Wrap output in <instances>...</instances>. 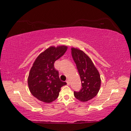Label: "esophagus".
Wrapping results in <instances>:
<instances>
[{"label": "esophagus", "mask_w": 131, "mask_h": 131, "mask_svg": "<svg viewBox=\"0 0 131 131\" xmlns=\"http://www.w3.org/2000/svg\"><path fill=\"white\" fill-rule=\"evenodd\" d=\"M66 83H67V84L68 85H70V81H69V80H66Z\"/></svg>", "instance_id": "34e87169"}]
</instances>
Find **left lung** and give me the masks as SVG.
<instances>
[{"label": "left lung", "instance_id": "8db88e82", "mask_svg": "<svg viewBox=\"0 0 131 131\" xmlns=\"http://www.w3.org/2000/svg\"><path fill=\"white\" fill-rule=\"evenodd\" d=\"M72 55L81 79L82 88L79 92L74 91V97L81 102H87L94 97L100 90V74L94 63L83 51L72 47Z\"/></svg>", "mask_w": 131, "mask_h": 131}]
</instances>
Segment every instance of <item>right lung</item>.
<instances>
[{"label": "right lung", "mask_w": 131, "mask_h": 131, "mask_svg": "<svg viewBox=\"0 0 131 131\" xmlns=\"http://www.w3.org/2000/svg\"><path fill=\"white\" fill-rule=\"evenodd\" d=\"M67 49V46L64 45L51 46L35 59L29 73L28 84L30 93L38 100L52 102L58 97L61 88L66 84L59 79V72L54 64Z\"/></svg>", "instance_id": "add662e5"}]
</instances>
